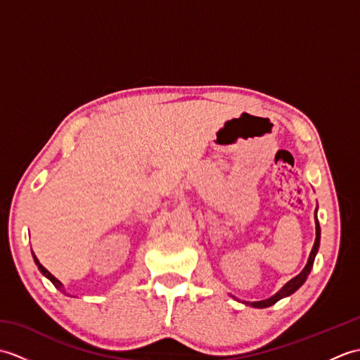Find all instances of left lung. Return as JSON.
I'll list each match as a JSON object with an SVG mask.
<instances>
[{
    "instance_id": "left-lung-1",
    "label": "left lung",
    "mask_w": 360,
    "mask_h": 360,
    "mask_svg": "<svg viewBox=\"0 0 360 360\" xmlns=\"http://www.w3.org/2000/svg\"><path fill=\"white\" fill-rule=\"evenodd\" d=\"M314 219H316V241H314V246H312V249H311V254H309V258H308V263H307V266L303 267V271L297 275V277H294V278H290L285 286H283L277 294H274L272 297H269V298H266V300H259V302H243L244 304H246V307H252V308H259V309H263V308H269V307H272V304H275L277 303L278 300H281V298H285V297H289L290 294H294L295 290L300 288L304 281H307V278H308V275H309V272H311V269H312V264H314V259H316V255H317V252H319V246H320V224H319V219H317V209H316V213H314ZM233 297V295H232ZM235 300H236V297H233Z\"/></svg>"
}]
</instances>
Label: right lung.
I'll return each instance as SVG.
<instances>
[{"label":"right lung","instance_id":"right-lung-1","mask_svg":"<svg viewBox=\"0 0 360 360\" xmlns=\"http://www.w3.org/2000/svg\"><path fill=\"white\" fill-rule=\"evenodd\" d=\"M32 257H34V262H35V264L38 266V271H40L43 275H44V277L46 278H49L51 281H52V285L53 286H56L58 290H60V292H63V294H66V295H70V294H68L66 292V290H65V286H63V283L62 281H60V280H57L56 277H53V275L48 271V269H46V267L40 263V262H38V258L35 257V254H34V252H32Z\"/></svg>","mask_w":360,"mask_h":360}]
</instances>
